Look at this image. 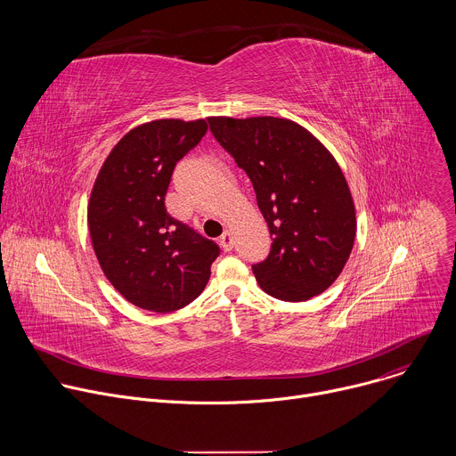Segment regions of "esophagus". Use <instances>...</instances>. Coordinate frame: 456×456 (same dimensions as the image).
<instances>
[{"instance_id":"1","label":"esophagus","mask_w":456,"mask_h":456,"mask_svg":"<svg viewBox=\"0 0 456 456\" xmlns=\"http://www.w3.org/2000/svg\"><path fill=\"white\" fill-rule=\"evenodd\" d=\"M220 247L224 250H231L232 248V234L231 231H225L222 236H220Z\"/></svg>"}]
</instances>
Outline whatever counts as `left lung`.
<instances>
[{
    "mask_svg": "<svg viewBox=\"0 0 456 456\" xmlns=\"http://www.w3.org/2000/svg\"><path fill=\"white\" fill-rule=\"evenodd\" d=\"M220 146L252 182L273 247L252 265L256 281L281 301H306L343 273L355 240L346 178L308 129L280 117H209Z\"/></svg>",
    "mask_w": 456,
    "mask_h": 456,
    "instance_id": "left-lung-1",
    "label": "left lung"
}]
</instances>
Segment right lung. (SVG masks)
Wrapping results in <instances>:
<instances>
[{
    "mask_svg": "<svg viewBox=\"0 0 456 456\" xmlns=\"http://www.w3.org/2000/svg\"><path fill=\"white\" fill-rule=\"evenodd\" d=\"M208 134V122L160 118L127 132L104 160L88 229L110 283L135 306L167 314L206 289L220 247L175 220L164 204L173 169Z\"/></svg>",
    "mask_w": 456,
    "mask_h": 456,
    "instance_id": "obj_1",
    "label": "right lung"
}]
</instances>
